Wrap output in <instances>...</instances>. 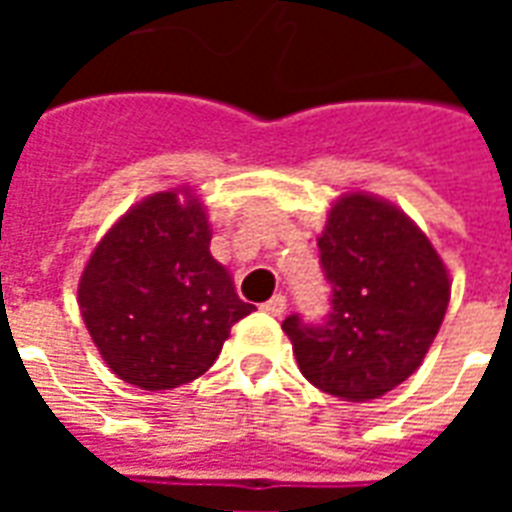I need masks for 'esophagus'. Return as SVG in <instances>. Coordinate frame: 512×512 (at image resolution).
Here are the masks:
<instances>
[{"mask_svg":"<svg viewBox=\"0 0 512 512\" xmlns=\"http://www.w3.org/2000/svg\"><path fill=\"white\" fill-rule=\"evenodd\" d=\"M263 310H266L268 315H274V318H279L282 312L288 310V299H285L282 293H277V296H271V299H268L266 304H263Z\"/></svg>","mask_w":512,"mask_h":512,"instance_id":"1","label":"esophagus"}]
</instances>
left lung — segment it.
<instances>
[{"label": "left lung", "mask_w": 512, "mask_h": 512, "mask_svg": "<svg viewBox=\"0 0 512 512\" xmlns=\"http://www.w3.org/2000/svg\"><path fill=\"white\" fill-rule=\"evenodd\" d=\"M332 312L282 329L312 386L365 403L403 384L428 354L450 304V274L428 235L392 202L351 191L318 238Z\"/></svg>", "instance_id": "1"}]
</instances>
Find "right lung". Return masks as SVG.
Returning <instances> with one entry per match:
<instances>
[{
    "label": "right lung",
    "mask_w": 512,
    "mask_h": 512,
    "mask_svg": "<svg viewBox=\"0 0 512 512\" xmlns=\"http://www.w3.org/2000/svg\"><path fill=\"white\" fill-rule=\"evenodd\" d=\"M79 310L117 378L175 389L216 362L255 310L211 257V224L191 189L150 194L98 241L79 279Z\"/></svg>",
    "instance_id": "1"
}]
</instances>
